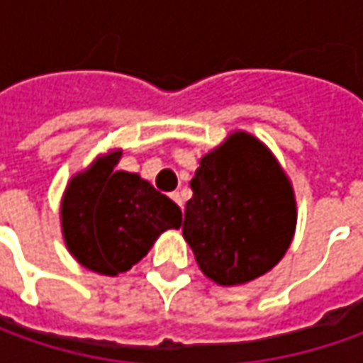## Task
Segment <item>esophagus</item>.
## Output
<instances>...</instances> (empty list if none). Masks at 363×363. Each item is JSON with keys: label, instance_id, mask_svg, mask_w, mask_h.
I'll use <instances>...</instances> for the list:
<instances>
[{"label": "esophagus", "instance_id": "obj_1", "mask_svg": "<svg viewBox=\"0 0 363 363\" xmlns=\"http://www.w3.org/2000/svg\"><path fill=\"white\" fill-rule=\"evenodd\" d=\"M172 200H174V202L177 203L179 208H184V202H182V196H179V191H174V194H172Z\"/></svg>", "mask_w": 363, "mask_h": 363}]
</instances>
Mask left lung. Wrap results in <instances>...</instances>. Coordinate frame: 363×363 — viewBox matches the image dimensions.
I'll return each instance as SVG.
<instances>
[{"instance_id":"8db88e82","label":"left lung","mask_w":363,"mask_h":363,"mask_svg":"<svg viewBox=\"0 0 363 363\" xmlns=\"http://www.w3.org/2000/svg\"><path fill=\"white\" fill-rule=\"evenodd\" d=\"M184 238L218 285H242L269 272L293 240V189L272 153L248 133L203 155L189 182Z\"/></svg>"}]
</instances>
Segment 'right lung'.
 Returning <instances> with one entry per match:
<instances>
[{"instance_id": "right-lung-1", "label": "right lung", "mask_w": 363, "mask_h": 363, "mask_svg": "<svg viewBox=\"0 0 363 363\" xmlns=\"http://www.w3.org/2000/svg\"><path fill=\"white\" fill-rule=\"evenodd\" d=\"M121 151L78 174L62 200L64 240L72 257L101 274H119L145 257L182 210L139 175L117 172Z\"/></svg>"}]
</instances>
